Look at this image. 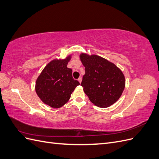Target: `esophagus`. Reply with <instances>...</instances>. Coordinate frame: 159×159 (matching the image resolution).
Instances as JSON below:
<instances>
[{
  "label": "esophagus",
  "mask_w": 159,
  "mask_h": 159,
  "mask_svg": "<svg viewBox=\"0 0 159 159\" xmlns=\"http://www.w3.org/2000/svg\"><path fill=\"white\" fill-rule=\"evenodd\" d=\"M78 81H79V82L81 84V80H82V78H81V77H80V78H78Z\"/></svg>",
  "instance_id": "34e87169"
}]
</instances>
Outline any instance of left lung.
<instances>
[{
	"label": "left lung",
	"instance_id": "8db88e82",
	"mask_svg": "<svg viewBox=\"0 0 159 159\" xmlns=\"http://www.w3.org/2000/svg\"><path fill=\"white\" fill-rule=\"evenodd\" d=\"M85 74L81 85L91 103L99 107H108L120 98L125 85L121 70L103 57L80 54Z\"/></svg>",
	"mask_w": 159,
	"mask_h": 159
}]
</instances>
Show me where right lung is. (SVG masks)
I'll return each mask as SVG.
<instances>
[{
    "label": "right lung",
    "instance_id": "1",
    "mask_svg": "<svg viewBox=\"0 0 159 159\" xmlns=\"http://www.w3.org/2000/svg\"><path fill=\"white\" fill-rule=\"evenodd\" d=\"M71 56L64 60H52L38 77L35 90L42 102L53 108H60L68 102L78 81L67 67Z\"/></svg>",
    "mask_w": 159,
    "mask_h": 159
}]
</instances>
